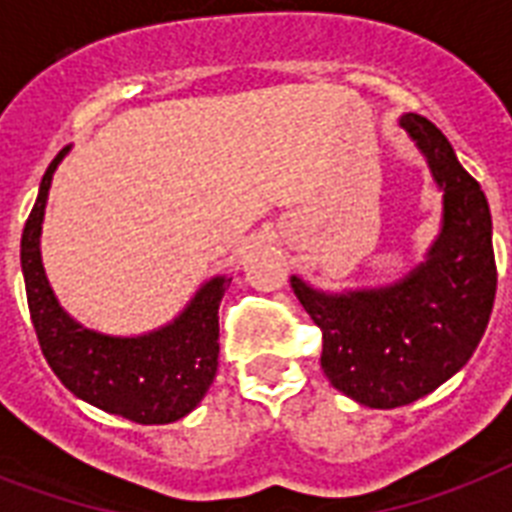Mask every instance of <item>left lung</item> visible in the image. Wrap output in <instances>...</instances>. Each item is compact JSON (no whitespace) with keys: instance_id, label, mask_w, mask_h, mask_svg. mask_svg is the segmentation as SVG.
<instances>
[{"instance_id":"obj_1","label":"left lung","mask_w":512,"mask_h":512,"mask_svg":"<svg viewBox=\"0 0 512 512\" xmlns=\"http://www.w3.org/2000/svg\"><path fill=\"white\" fill-rule=\"evenodd\" d=\"M441 191V231L417 263L382 287L324 292L292 276L297 300L319 324L321 369L340 393L369 409L428 396L468 364L484 337L497 292L492 212L452 143L425 116L404 114Z\"/></svg>"}]
</instances>
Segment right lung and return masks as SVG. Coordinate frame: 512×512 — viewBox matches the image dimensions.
I'll return each mask as SVG.
<instances>
[{
    "mask_svg": "<svg viewBox=\"0 0 512 512\" xmlns=\"http://www.w3.org/2000/svg\"><path fill=\"white\" fill-rule=\"evenodd\" d=\"M71 146L47 167L20 239V268L42 353L76 398L140 425L183 420L207 396L217 374V308L228 279L212 276L170 324L143 335H106L84 327L58 303L42 265V223L52 175Z\"/></svg>",
    "mask_w": 512,
    "mask_h": 512,
    "instance_id": "add662e5",
    "label": "right lung"
}]
</instances>
